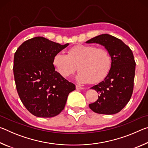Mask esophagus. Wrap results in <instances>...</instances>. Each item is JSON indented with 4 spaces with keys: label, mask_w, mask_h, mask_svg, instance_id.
<instances>
[{
    "label": "esophagus",
    "mask_w": 148,
    "mask_h": 148,
    "mask_svg": "<svg viewBox=\"0 0 148 148\" xmlns=\"http://www.w3.org/2000/svg\"><path fill=\"white\" fill-rule=\"evenodd\" d=\"M76 89L77 90H82V89H84V87H82V86H76Z\"/></svg>",
    "instance_id": "esophagus-1"
}]
</instances>
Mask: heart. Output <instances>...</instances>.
Returning a JSON list of instances; mask_svg holds the SVG:
<instances>
[{"mask_svg":"<svg viewBox=\"0 0 148 148\" xmlns=\"http://www.w3.org/2000/svg\"><path fill=\"white\" fill-rule=\"evenodd\" d=\"M53 66L59 74L69 77L77 69L76 76L77 82L87 84L99 83L111 70L112 60L108 50L97 48L92 45H77L69 49L67 55L59 53L53 60Z\"/></svg>","mask_w":148,"mask_h":148,"instance_id":"heart-1","label":"heart"}]
</instances>
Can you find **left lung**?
Here are the masks:
<instances>
[{
  "mask_svg": "<svg viewBox=\"0 0 148 148\" xmlns=\"http://www.w3.org/2000/svg\"><path fill=\"white\" fill-rule=\"evenodd\" d=\"M86 43L103 46L112 60L108 76L91 88L100 95L98 100L89 106L97 114L118 113L128 103L133 91L136 62L132 50L121 40L108 34L95 36Z\"/></svg>",
  "mask_w": 148,
  "mask_h": 148,
  "instance_id": "left-lung-1",
  "label": "left lung"
}]
</instances>
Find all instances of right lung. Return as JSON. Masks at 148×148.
<instances>
[{
	"instance_id": "1",
	"label": "right lung",
	"mask_w": 148,
	"mask_h": 148,
	"mask_svg": "<svg viewBox=\"0 0 148 148\" xmlns=\"http://www.w3.org/2000/svg\"><path fill=\"white\" fill-rule=\"evenodd\" d=\"M69 44L61 45L42 36L24 42L14 54V75L22 103L34 116L52 117L64 109L70 92L76 89L56 71L55 56Z\"/></svg>"
}]
</instances>
